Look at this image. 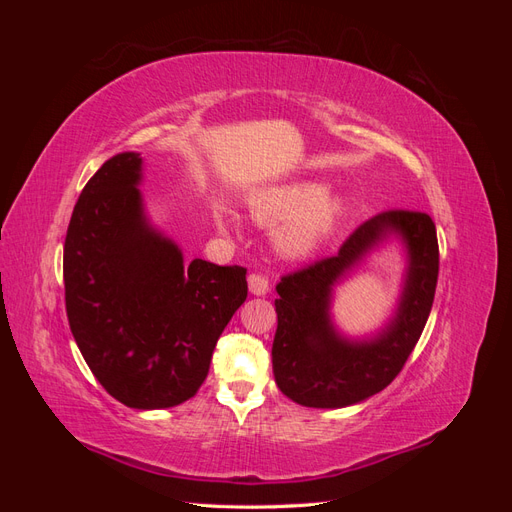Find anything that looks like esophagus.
Wrapping results in <instances>:
<instances>
[{
	"label": "esophagus",
	"instance_id": "1",
	"mask_svg": "<svg viewBox=\"0 0 512 512\" xmlns=\"http://www.w3.org/2000/svg\"><path fill=\"white\" fill-rule=\"evenodd\" d=\"M247 286H250V292L256 294V297H262V294L269 292V277L262 273H250V277H247Z\"/></svg>",
	"mask_w": 512,
	"mask_h": 512
}]
</instances>
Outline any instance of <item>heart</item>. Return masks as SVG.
Instances as JSON below:
<instances>
[{
  "mask_svg": "<svg viewBox=\"0 0 512 512\" xmlns=\"http://www.w3.org/2000/svg\"><path fill=\"white\" fill-rule=\"evenodd\" d=\"M322 192L316 183L288 185L254 198L252 215L269 226L292 217L277 235V245L288 256H303L327 239L342 218V200Z\"/></svg>",
  "mask_w": 512,
  "mask_h": 512,
  "instance_id": "1",
  "label": "heart"
}]
</instances>
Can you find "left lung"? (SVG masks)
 Returning <instances> with one entry per match:
<instances>
[{
    "label": "left lung",
    "mask_w": 512,
    "mask_h": 512,
    "mask_svg": "<svg viewBox=\"0 0 512 512\" xmlns=\"http://www.w3.org/2000/svg\"><path fill=\"white\" fill-rule=\"evenodd\" d=\"M407 243L409 271L394 320L376 337L354 343L328 316L332 286L386 236ZM436 224L427 213L391 209L356 228L329 258L288 273L277 284L273 376L280 391L307 408H344L380 393L404 369L429 318L438 284Z\"/></svg>",
    "instance_id": "1"
}]
</instances>
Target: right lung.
Returning <instances> with one entry per match:
<instances>
[{
    "instance_id": "right-lung-1",
    "label": "right lung",
    "mask_w": 512,
    "mask_h": 512,
    "mask_svg": "<svg viewBox=\"0 0 512 512\" xmlns=\"http://www.w3.org/2000/svg\"><path fill=\"white\" fill-rule=\"evenodd\" d=\"M141 153L106 160L76 200L64 286L70 331L108 395L136 410L196 395L213 348L247 297V269L183 262L153 228L138 183Z\"/></svg>"
}]
</instances>
